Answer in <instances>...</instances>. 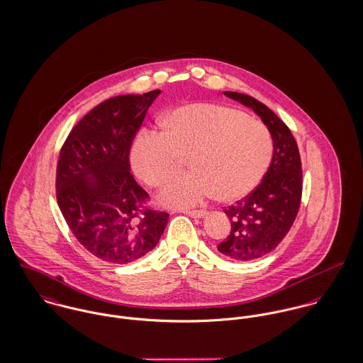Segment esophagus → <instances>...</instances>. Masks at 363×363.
<instances>
[{
  "label": "esophagus",
  "mask_w": 363,
  "mask_h": 363,
  "mask_svg": "<svg viewBox=\"0 0 363 363\" xmlns=\"http://www.w3.org/2000/svg\"><path fill=\"white\" fill-rule=\"evenodd\" d=\"M186 216H189V217H194V218H203L207 213L204 211V210H186V211H184Z\"/></svg>",
  "instance_id": "1"
}]
</instances>
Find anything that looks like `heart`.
<instances>
[{"label":"heart","instance_id":"1","mask_svg":"<svg viewBox=\"0 0 363 363\" xmlns=\"http://www.w3.org/2000/svg\"><path fill=\"white\" fill-rule=\"evenodd\" d=\"M268 128L245 113L213 104L175 109L166 131L142 130L134 140L131 162L150 186H162L185 167L194 171L172 179L159 203L188 208L217 194L221 200L247 195L265 174L272 157Z\"/></svg>","mask_w":363,"mask_h":363}]
</instances>
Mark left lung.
Wrapping results in <instances>:
<instances>
[{"mask_svg":"<svg viewBox=\"0 0 363 363\" xmlns=\"http://www.w3.org/2000/svg\"><path fill=\"white\" fill-rule=\"evenodd\" d=\"M257 113L269 130L274 153L261 184L225 211L230 232L217 249L235 261H251L274 250L294 223L303 194V169L297 142L289 127L255 98L223 92Z\"/></svg>","mask_w":363,"mask_h":363,"instance_id":"left-lung-1","label":"left lung"}]
</instances>
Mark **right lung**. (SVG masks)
Masks as SVG:
<instances>
[{"instance_id":"obj_1","label":"right lung","mask_w":363,"mask_h":363,"mask_svg":"<svg viewBox=\"0 0 363 363\" xmlns=\"http://www.w3.org/2000/svg\"><path fill=\"white\" fill-rule=\"evenodd\" d=\"M162 91L111 98L73 127L56 167V199L76 239L95 257L128 264L153 250L168 214L145 206L130 149L149 106Z\"/></svg>"}]
</instances>
